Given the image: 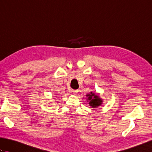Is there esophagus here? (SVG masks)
<instances>
[{"instance_id":"obj_1","label":"esophagus","mask_w":152,"mask_h":152,"mask_svg":"<svg viewBox=\"0 0 152 152\" xmlns=\"http://www.w3.org/2000/svg\"><path fill=\"white\" fill-rule=\"evenodd\" d=\"M72 92L74 95H77L78 93V89H76V90H72Z\"/></svg>"}]
</instances>
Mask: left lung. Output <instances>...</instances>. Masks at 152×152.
<instances>
[{"label": "left lung", "instance_id": "8db88e82", "mask_svg": "<svg viewBox=\"0 0 152 152\" xmlns=\"http://www.w3.org/2000/svg\"><path fill=\"white\" fill-rule=\"evenodd\" d=\"M86 96L87 100L89 101V105L92 108H97L98 106L102 104V100L100 98L99 96L96 95L94 93L90 92V93L87 95Z\"/></svg>", "mask_w": 152, "mask_h": 152}]
</instances>
